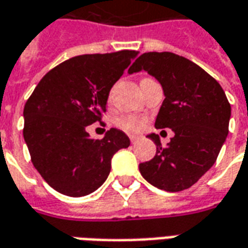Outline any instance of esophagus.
Masks as SVG:
<instances>
[{"mask_svg":"<svg viewBox=\"0 0 248 248\" xmlns=\"http://www.w3.org/2000/svg\"><path fill=\"white\" fill-rule=\"evenodd\" d=\"M130 141L131 142H136V141H138V140H140V136H134V134H130Z\"/></svg>","mask_w":248,"mask_h":248,"instance_id":"1","label":"esophagus"}]
</instances>
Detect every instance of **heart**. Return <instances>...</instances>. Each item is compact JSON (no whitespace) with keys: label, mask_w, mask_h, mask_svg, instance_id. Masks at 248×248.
Returning <instances> with one entry per match:
<instances>
[{"label":"heart","mask_w":248,"mask_h":248,"mask_svg":"<svg viewBox=\"0 0 248 248\" xmlns=\"http://www.w3.org/2000/svg\"><path fill=\"white\" fill-rule=\"evenodd\" d=\"M143 118L140 115H124L117 121V124L119 127H122L124 130H129V131H137L143 126Z\"/></svg>","instance_id":"obj_1"}]
</instances>
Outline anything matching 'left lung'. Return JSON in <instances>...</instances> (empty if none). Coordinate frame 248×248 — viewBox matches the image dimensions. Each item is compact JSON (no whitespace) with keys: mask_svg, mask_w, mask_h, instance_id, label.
Listing matches in <instances>:
<instances>
[{"mask_svg":"<svg viewBox=\"0 0 248 248\" xmlns=\"http://www.w3.org/2000/svg\"><path fill=\"white\" fill-rule=\"evenodd\" d=\"M140 71L154 76L165 95L154 126L174 133L166 148L157 134H149L157 152L152 160L140 164V172L158 189H188L217 158L228 134L231 106L212 76L176 53H142L129 74Z\"/></svg>","mask_w":248,"mask_h":248,"instance_id":"left-lung-1","label":"left lung"}]
</instances>
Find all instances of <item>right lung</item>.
Wrapping results in <instances>:
<instances>
[{"label": "right lung", "mask_w": 248, "mask_h": 248, "mask_svg": "<svg viewBox=\"0 0 248 248\" xmlns=\"http://www.w3.org/2000/svg\"><path fill=\"white\" fill-rule=\"evenodd\" d=\"M137 51L82 55L46 74L24 107V140L34 168L55 190L71 197L93 193L106 181L111 158L129 148L122 130L93 140L87 126L100 122L111 87Z\"/></svg>", "instance_id": "add662e5"}]
</instances>
